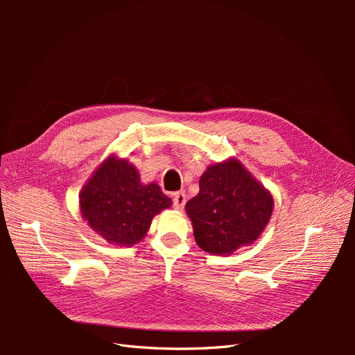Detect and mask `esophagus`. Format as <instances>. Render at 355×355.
I'll return each mask as SVG.
<instances>
[{"instance_id":"esophagus-1","label":"esophagus","mask_w":355,"mask_h":355,"mask_svg":"<svg viewBox=\"0 0 355 355\" xmlns=\"http://www.w3.org/2000/svg\"><path fill=\"white\" fill-rule=\"evenodd\" d=\"M185 204H187L185 192H176V194L173 196V207L176 210H182L185 207Z\"/></svg>"}]
</instances>
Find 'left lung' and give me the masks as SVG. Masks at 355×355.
Returning a JSON list of instances; mask_svg holds the SVG:
<instances>
[{"label":"left lung","mask_w":355,"mask_h":355,"mask_svg":"<svg viewBox=\"0 0 355 355\" xmlns=\"http://www.w3.org/2000/svg\"><path fill=\"white\" fill-rule=\"evenodd\" d=\"M272 209L270 189L234 157L206 168L200 192L185 206L200 249L219 256L253 244L270 222Z\"/></svg>","instance_id":"8db88e82"}]
</instances>
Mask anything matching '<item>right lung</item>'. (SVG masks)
I'll return each instance as SVG.
<instances>
[{
    "instance_id": "right-lung-1",
    "label": "right lung",
    "mask_w": 355,
    "mask_h": 355,
    "mask_svg": "<svg viewBox=\"0 0 355 355\" xmlns=\"http://www.w3.org/2000/svg\"><path fill=\"white\" fill-rule=\"evenodd\" d=\"M171 206L155 182L142 184L127 158L111 154L93 171L80 192V211L89 227L114 245L145 239L155 214Z\"/></svg>"
}]
</instances>
